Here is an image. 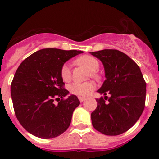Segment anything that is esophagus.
<instances>
[{"label":"esophagus","instance_id":"1","mask_svg":"<svg viewBox=\"0 0 159 159\" xmlns=\"http://www.w3.org/2000/svg\"><path fill=\"white\" fill-rule=\"evenodd\" d=\"M78 99H79L80 102H84V101L85 100L86 98H84V97H78Z\"/></svg>","mask_w":159,"mask_h":159}]
</instances>
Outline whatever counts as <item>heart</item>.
I'll return each instance as SVG.
<instances>
[{
  "instance_id": "obj_1",
  "label": "heart",
  "mask_w": 159,
  "mask_h": 159,
  "mask_svg": "<svg viewBox=\"0 0 159 159\" xmlns=\"http://www.w3.org/2000/svg\"><path fill=\"white\" fill-rule=\"evenodd\" d=\"M75 63L79 65L85 67L90 71L89 76L91 78L98 79L100 78L98 74L96 72L99 68V62L97 58L91 55H82L76 59ZM61 76L64 81H70L71 79V70L69 64L66 63L63 65L61 69ZM95 87V84L92 81H86V82H75L70 84L69 87L70 92L72 94L78 95L79 97H84L89 95L93 89Z\"/></svg>"
}]
</instances>
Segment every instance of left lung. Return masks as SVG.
I'll use <instances>...</instances> for the list:
<instances>
[{"instance_id": "obj_1", "label": "left lung", "mask_w": 159, "mask_h": 159, "mask_svg": "<svg viewBox=\"0 0 159 159\" xmlns=\"http://www.w3.org/2000/svg\"><path fill=\"white\" fill-rule=\"evenodd\" d=\"M90 53L103 63L106 78L98 90L105 96L96 99L98 106L91 115L92 125L104 134L118 135L131 129L142 115L146 83L139 65L121 51L105 49Z\"/></svg>"}]
</instances>
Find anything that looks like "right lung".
Listing matches in <instances>:
<instances>
[{
	"mask_svg": "<svg viewBox=\"0 0 159 159\" xmlns=\"http://www.w3.org/2000/svg\"><path fill=\"white\" fill-rule=\"evenodd\" d=\"M81 53L41 49L25 59L16 70L11 84L14 113L24 129L33 135L55 138L69 127L80 101L74 94L65 98L69 91L65 89L61 69L67 61Z\"/></svg>",
	"mask_w": 159,
	"mask_h": 159,
	"instance_id": "obj_1",
	"label": "right lung"
}]
</instances>
